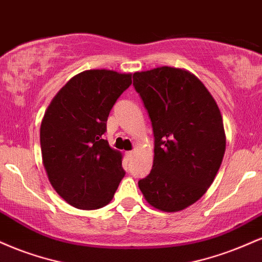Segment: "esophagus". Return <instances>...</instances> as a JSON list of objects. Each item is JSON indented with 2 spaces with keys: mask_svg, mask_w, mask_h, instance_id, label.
Returning <instances> with one entry per match:
<instances>
[{
  "mask_svg": "<svg viewBox=\"0 0 262 262\" xmlns=\"http://www.w3.org/2000/svg\"><path fill=\"white\" fill-rule=\"evenodd\" d=\"M125 156H127V158L129 159V160H130V159H133V156H134V151H127V152H125Z\"/></svg>",
  "mask_w": 262,
  "mask_h": 262,
  "instance_id": "1",
  "label": "esophagus"
}]
</instances>
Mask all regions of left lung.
<instances>
[{"mask_svg": "<svg viewBox=\"0 0 262 262\" xmlns=\"http://www.w3.org/2000/svg\"><path fill=\"white\" fill-rule=\"evenodd\" d=\"M154 132V161L138 182L146 202L162 212L187 208L214 181L225 152L223 118L198 77L170 66L133 75Z\"/></svg>", "mask_w": 262, "mask_h": 262, "instance_id": "obj_1", "label": "left lung"}]
</instances>
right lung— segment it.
<instances>
[{
  "instance_id": "add662e5",
  "label": "right lung",
  "mask_w": 262,
  "mask_h": 262,
  "mask_svg": "<svg viewBox=\"0 0 262 262\" xmlns=\"http://www.w3.org/2000/svg\"><path fill=\"white\" fill-rule=\"evenodd\" d=\"M132 74L86 70L56 93L40 125L43 165L53 188L79 209L106 206L125 172L122 154L103 139L111 110Z\"/></svg>"
}]
</instances>
